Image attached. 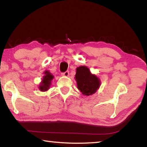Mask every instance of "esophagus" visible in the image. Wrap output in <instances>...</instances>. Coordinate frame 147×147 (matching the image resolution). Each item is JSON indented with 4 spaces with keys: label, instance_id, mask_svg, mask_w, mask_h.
<instances>
[{
    "label": "esophagus",
    "instance_id": "34e87169",
    "mask_svg": "<svg viewBox=\"0 0 147 147\" xmlns=\"http://www.w3.org/2000/svg\"><path fill=\"white\" fill-rule=\"evenodd\" d=\"M62 76H63L64 77H68L69 76V71H66L64 72V73L62 74Z\"/></svg>",
    "mask_w": 147,
    "mask_h": 147
}]
</instances>
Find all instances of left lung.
I'll list each match as a JSON object with an SVG mask.
<instances>
[{"mask_svg":"<svg viewBox=\"0 0 147 147\" xmlns=\"http://www.w3.org/2000/svg\"><path fill=\"white\" fill-rule=\"evenodd\" d=\"M75 79L78 88L85 96H90L96 92L101 85L100 79L91 73L86 66L77 68Z\"/></svg>","mask_w":147,"mask_h":147,"instance_id":"8db88e82","label":"left lung"}]
</instances>
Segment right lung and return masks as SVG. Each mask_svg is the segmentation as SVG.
Segmentation results:
<instances>
[{
	"label": "right lung",
	"instance_id": "add662e5",
	"mask_svg": "<svg viewBox=\"0 0 147 147\" xmlns=\"http://www.w3.org/2000/svg\"><path fill=\"white\" fill-rule=\"evenodd\" d=\"M44 76L43 77L42 81L40 84L39 90L42 92H45L49 89L50 86L51 85V81L54 78V76L52 75V74L49 71L46 70L44 72Z\"/></svg>",
	"mask_w": 147,
	"mask_h": 147
}]
</instances>
